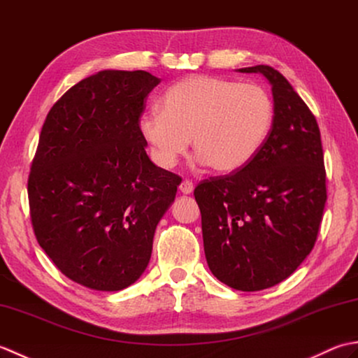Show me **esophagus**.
Wrapping results in <instances>:
<instances>
[{"mask_svg": "<svg viewBox=\"0 0 358 358\" xmlns=\"http://www.w3.org/2000/svg\"><path fill=\"white\" fill-rule=\"evenodd\" d=\"M180 191L183 192V194H191L192 191H194V185H192V181H189V180H183L181 181V185H180Z\"/></svg>", "mask_w": 358, "mask_h": 358, "instance_id": "obj_1", "label": "esophagus"}]
</instances>
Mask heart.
Instances as JSON below:
<instances>
[{
  "instance_id": "heart-1",
  "label": "heart",
  "mask_w": 358,
  "mask_h": 358,
  "mask_svg": "<svg viewBox=\"0 0 358 358\" xmlns=\"http://www.w3.org/2000/svg\"><path fill=\"white\" fill-rule=\"evenodd\" d=\"M273 120L275 106L264 87L194 75L166 90L162 112L143 113L138 131L152 159L163 169L178 163L191 138L196 162L229 173L252 162Z\"/></svg>"
}]
</instances>
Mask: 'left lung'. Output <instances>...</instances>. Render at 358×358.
<instances>
[{
  "mask_svg": "<svg viewBox=\"0 0 358 358\" xmlns=\"http://www.w3.org/2000/svg\"><path fill=\"white\" fill-rule=\"evenodd\" d=\"M238 71L271 83L272 131L252 162L201 181L194 195L210 272L254 292L286 280L310 254L328 195L320 129L306 103L271 66Z\"/></svg>",
  "mask_w": 358,
  "mask_h": 358,
  "instance_id": "left-lung-1",
  "label": "left lung"
}]
</instances>
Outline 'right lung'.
Listing matches in <instances>:
<instances>
[{
    "mask_svg": "<svg viewBox=\"0 0 358 358\" xmlns=\"http://www.w3.org/2000/svg\"><path fill=\"white\" fill-rule=\"evenodd\" d=\"M159 78L101 71L52 106L30 167L35 237L67 278L121 291L148 268L181 178L150 162L138 120Z\"/></svg>",
    "mask_w": 358,
    "mask_h": 358,
    "instance_id": "right-lung-1",
    "label": "right lung"
}]
</instances>
